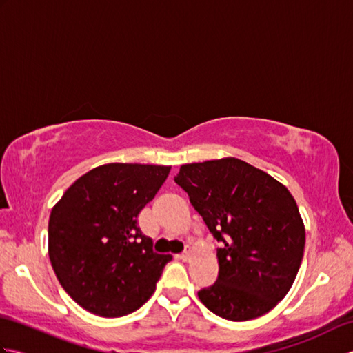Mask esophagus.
Listing matches in <instances>:
<instances>
[{
	"label": "esophagus",
	"instance_id": "1",
	"mask_svg": "<svg viewBox=\"0 0 353 353\" xmlns=\"http://www.w3.org/2000/svg\"><path fill=\"white\" fill-rule=\"evenodd\" d=\"M191 256H192V250H191V249H186V250H185V253H182V254H181V259L186 262V261H190V259H191Z\"/></svg>",
	"mask_w": 353,
	"mask_h": 353
}]
</instances>
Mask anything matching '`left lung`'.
Returning a JSON list of instances; mask_svg holds the SVG:
<instances>
[{"instance_id":"left-lung-1","label":"left lung","mask_w":353,"mask_h":353,"mask_svg":"<svg viewBox=\"0 0 353 353\" xmlns=\"http://www.w3.org/2000/svg\"><path fill=\"white\" fill-rule=\"evenodd\" d=\"M174 182L221 243L219 277L199 291L209 311L232 321L272 311L294 283L305 224L287 186L236 157L185 163Z\"/></svg>"}]
</instances>
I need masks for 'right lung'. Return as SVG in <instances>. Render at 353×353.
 Returning <instances> with one entry per match:
<instances>
[{"instance_id":"obj_1","label":"right lung","mask_w":353,"mask_h":353,"mask_svg":"<svg viewBox=\"0 0 353 353\" xmlns=\"http://www.w3.org/2000/svg\"><path fill=\"white\" fill-rule=\"evenodd\" d=\"M170 170L104 163L79 177L52 206L48 256L63 290L83 310L121 317L152 297L171 256L153 252L137 219Z\"/></svg>"}]
</instances>
